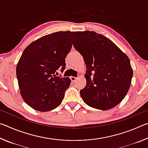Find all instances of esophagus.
<instances>
[{"instance_id": "obj_1", "label": "esophagus", "mask_w": 148, "mask_h": 148, "mask_svg": "<svg viewBox=\"0 0 148 148\" xmlns=\"http://www.w3.org/2000/svg\"><path fill=\"white\" fill-rule=\"evenodd\" d=\"M76 79H77L76 77H74V76H71V81L72 82H74L76 80Z\"/></svg>"}]
</instances>
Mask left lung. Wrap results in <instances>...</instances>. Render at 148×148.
Instances as JSON below:
<instances>
[{"label":"left lung","mask_w":148,"mask_h":148,"mask_svg":"<svg viewBox=\"0 0 148 148\" xmlns=\"http://www.w3.org/2000/svg\"><path fill=\"white\" fill-rule=\"evenodd\" d=\"M72 44L86 64V86L80 90L85 103L106 110L121 102L133 75L129 57L107 37L94 31L76 32Z\"/></svg>","instance_id":"left-lung-1"}]
</instances>
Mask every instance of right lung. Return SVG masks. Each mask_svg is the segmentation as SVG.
I'll return each mask as SVG.
<instances>
[{"instance_id": "1", "label": "right lung", "mask_w": 148, "mask_h": 148, "mask_svg": "<svg viewBox=\"0 0 148 148\" xmlns=\"http://www.w3.org/2000/svg\"><path fill=\"white\" fill-rule=\"evenodd\" d=\"M74 33L59 31L42 36L27 46L20 57L16 68L20 92L33 109L47 112L61 104L71 80L55 73L65 69Z\"/></svg>"}]
</instances>
